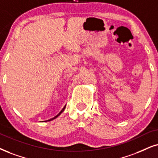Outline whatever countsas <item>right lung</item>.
<instances>
[{
	"label": "right lung",
	"mask_w": 158,
	"mask_h": 158,
	"mask_svg": "<svg viewBox=\"0 0 158 158\" xmlns=\"http://www.w3.org/2000/svg\"><path fill=\"white\" fill-rule=\"evenodd\" d=\"M65 108V106H64V108H63V109H62V110H61V111H60V113L58 114H57V116H55V117H54V118H52V119H49V120H48V121H50V120H52V119H55V118H57V117H58V116H59L60 114H61L62 112H63V111H64Z\"/></svg>",
	"instance_id": "add662e5"
}]
</instances>
